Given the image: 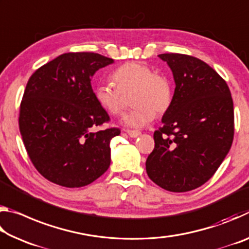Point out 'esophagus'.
<instances>
[{"label":"esophagus","mask_w":249,"mask_h":249,"mask_svg":"<svg viewBox=\"0 0 249 249\" xmlns=\"http://www.w3.org/2000/svg\"><path fill=\"white\" fill-rule=\"evenodd\" d=\"M124 132L128 135L129 137L132 138H136L141 135V132H138V130H129V129H125Z\"/></svg>","instance_id":"esophagus-1"}]
</instances>
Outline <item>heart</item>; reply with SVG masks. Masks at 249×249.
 Returning <instances> with one entry per match:
<instances>
[{
    "instance_id": "b5f03b06",
    "label": "heart",
    "mask_w": 249,
    "mask_h": 249,
    "mask_svg": "<svg viewBox=\"0 0 249 249\" xmlns=\"http://www.w3.org/2000/svg\"><path fill=\"white\" fill-rule=\"evenodd\" d=\"M116 87L100 83L94 88V98L101 107L116 115L123 109V94L132 93L134 108L123 116L127 127L141 128L155 119L156 112L163 113L172 101L171 84L166 77L154 73L148 66L126 62L112 74Z\"/></svg>"
}]
</instances>
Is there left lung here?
<instances>
[{
    "label": "left lung",
    "instance_id": "8db88e82",
    "mask_svg": "<svg viewBox=\"0 0 249 249\" xmlns=\"http://www.w3.org/2000/svg\"><path fill=\"white\" fill-rule=\"evenodd\" d=\"M158 57L171 69L176 89L162 127L154 133L146 171L165 190L191 191L215 174L229 154L233 100L226 82L204 61L181 53Z\"/></svg>",
    "mask_w": 249,
    "mask_h": 249
}]
</instances>
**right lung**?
<instances>
[{
  "mask_svg": "<svg viewBox=\"0 0 249 249\" xmlns=\"http://www.w3.org/2000/svg\"><path fill=\"white\" fill-rule=\"evenodd\" d=\"M114 62L94 53H64L29 78L19 109V130L33 165L66 188L90 184L111 165L119 128L93 132L109 120L94 98L91 79Z\"/></svg>",
  "mask_w": 249,
  "mask_h": 249,
  "instance_id": "add662e5",
  "label": "right lung"
}]
</instances>
